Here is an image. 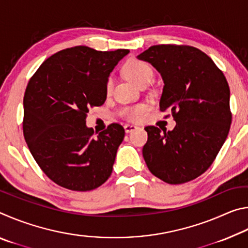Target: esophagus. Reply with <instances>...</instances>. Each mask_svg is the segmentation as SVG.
<instances>
[{"mask_svg": "<svg viewBox=\"0 0 248 248\" xmlns=\"http://www.w3.org/2000/svg\"><path fill=\"white\" fill-rule=\"evenodd\" d=\"M138 127L137 125H134V124H127L124 125V131L127 132V133H130V132H132L133 130H136Z\"/></svg>", "mask_w": 248, "mask_h": 248, "instance_id": "obj_1", "label": "esophagus"}]
</instances>
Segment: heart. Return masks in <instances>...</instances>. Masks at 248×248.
I'll return each instance as SVG.
<instances>
[{
  "label": "heart",
  "instance_id": "1",
  "mask_svg": "<svg viewBox=\"0 0 248 248\" xmlns=\"http://www.w3.org/2000/svg\"><path fill=\"white\" fill-rule=\"evenodd\" d=\"M123 73L130 82L136 84L137 86L148 85L153 78V70L151 65L144 61L138 60V59H130L123 66ZM114 87V81L111 78L107 79L106 92L110 94ZM149 110V106L146 104H139L132 107H127L123 110V114L130 120H138Z\"/></svg>",
  "mask_w": 248,
  "mask_h": 248
}]
</instances>
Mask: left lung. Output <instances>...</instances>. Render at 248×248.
<instances>
[{
    "label": "left lung",
    "instance_id": "8db88e82",
    "mask_svg": "<svg viewBox=\"0 0 248 248\" xmlns=\"http://www.w3.org/2000/svg\"><path fill=\"white\" fill-rule=\"evenodd\" d=\"M138 59L161 74L159 109L170 111L176 121L167 132L144 128V161L163 182H190L211 166L228 138L232 123L228 81L211 58L190 46H152Z\"/></svg>",
    "mask_w": 248,
    "mask_h": 248
}]
</instances>
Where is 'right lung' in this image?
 I'll list each match as a JSON object with an SVG mask.
<instances>
[{
	"mask_svg": "<svg viewBox=\"0 0 248 248\" xmlns=\"http://www.w3.org/2000/svg\"><path fill=\"white\" fill-rule=\"evenodd\" d=\"M129 50H61L44 61L24 95L23 132L37 164L59 186L93 190L109 178L124 129L111 124L94 138L86 127L91 107L107 97L109 74Z\"/></svg>",
	"mask_w": 248,
	"mask_h": 248,
	"instance_id": "right-lung-1",
	"label": "right lung"
}]
</instances>
